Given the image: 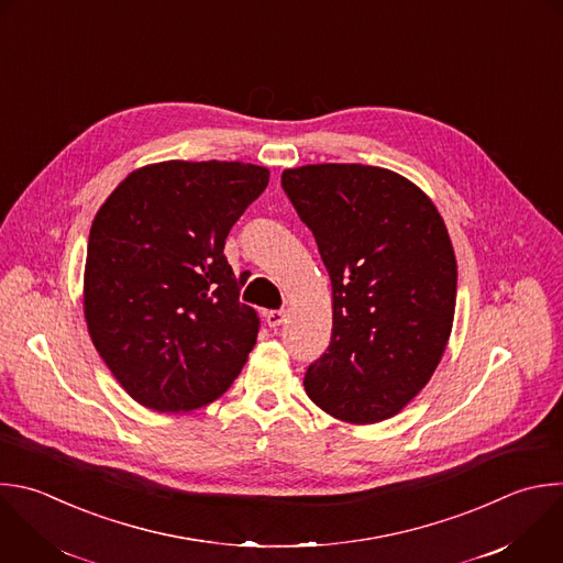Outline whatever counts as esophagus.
Returning a JSON list of instances; mask_svg holds the SVG:
<instances>
[{"mask_svg": "<svg viewBox=\"0 0 563 563\" xmlns=\"http://www.w3.org/2000/svg\"><path fill=\"white\" fill-rule=\"evenodd\" d=\"M265 322L269 329H278L285 322V311H265Z\"/></svg>", "mask_w": 563, "mask_h": 563, "instance_id": "1", "label": "esophagus"}]
</instances>
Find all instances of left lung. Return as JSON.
<instances>
[{
	"label": "left lung",
	"instance_id": "left-lung-1",
	"mask_svg": "<svg viewBox=\"0 0 563 563\" xmlns=\"http://www.w3.org/2000/svg\"><path fill=\"white\" fill-rule=\"evenodd\" d=\"M331 278L327 353L305 391L346 424L400 413L431 380L451 338L457 263L433 201L398 172L316 163L283 172Z\"/></svg>",
	"mask_w": 563,
	"mask_h": 563
}]
</instances>
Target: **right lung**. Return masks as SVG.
I'll return each mask as SVG.
<instances>
[{
    "instance_id": "obj_1",
    "label": "right lung",
    "mask_w": 563,
    "mask_h": 563,
    "mask_svg": "<svg viewBox=\"0 0 563 563\" xmlns=\"http://www.w3.org/2000/svg\"><path fill=\"white\" fill-rule=\"evenodd\" d=\"M269 183L243 161H161L130 172L99 208L84 269V318L125 394L161 413L221 398L261 318L223 247Z\"/></svg>"
}]
</instances>
